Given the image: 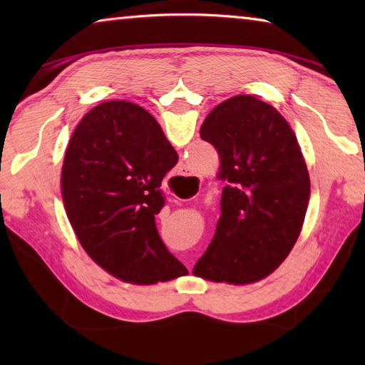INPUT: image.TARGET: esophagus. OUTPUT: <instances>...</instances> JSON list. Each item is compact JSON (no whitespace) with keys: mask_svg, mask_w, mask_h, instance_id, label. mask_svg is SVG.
Listing matches in <instances>:
<instances>
[{"mask_svg":"<svg viewBox=\"0 0 365 365\" xmlns=\"http://www.w3.org/2000/svg\"><path fill=\"white\" fill-rule=\"evenodd\" d=\"M182 174H185V172H182Z\"/></svg>","mask_w":365,"mask_h":365,"instance_id":"34e87169","label":"esophagus"}]
</instances>
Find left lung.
Wrapping results in <instances>:
<instances>
[{"label":"left lung","instance_id":"left-lung-1","mask_svg":"<svg viewBox=\"0 0 365 365\" xmlns=\"http://www.w3.org/2000/svg\"><path fill=\"white\" fill-rule=\"evenodd\" d=\"M201 138L220 156V219L193 274L235 285L285 261L304 222L311 182L298 140L274 106L238 95L215 106Z\"/></svg>","mask_w":365,"mask_h":365}]
</instances>
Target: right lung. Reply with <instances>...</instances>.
<instances>
[{"mask_svg":"<svg viewBox=\"0 0 365 365\" xmlns=\"http://www.w3.org/2000/svg\"><path fill=\"white\" fill-rule=\"evenodd\" d=\"M177 160L138 104H98L73 130L61 175L67 217L88 256L117 279L153 285L187 272L154 220L165 202L160 183Z\"/></svg>","mask_w":365,"mask_h":365,"instance_id":"add662e5","label":"right lung"}]
</instances>
